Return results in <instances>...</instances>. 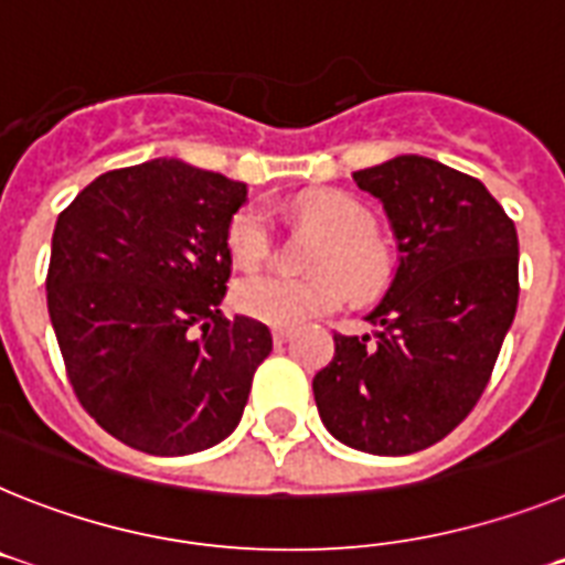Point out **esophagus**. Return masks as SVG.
Here are the masks:
<instances>
[{
    "label": "esophagus",
    "mask_w": 565,
    "mask_h": 565,
    "mask_svg": "<svg viewBox=\"0 0 565 565\" xmlns=\"http://www.w3.org/2000/svg\"><path fill=\"white\" fill-rule=\"evenodd\" d=\"M271 337H274V342H277V345H282V342L291 340L294 331H291V329H274Z\"/></svg>",
    "instance_id": "34e87169"
}]
</instances>
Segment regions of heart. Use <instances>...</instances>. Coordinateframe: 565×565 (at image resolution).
<instances>
[{
    "mask_svg": "<svg viewBox=\"0 0 565 565\" xmlns=\"http://www.w3.org/2000/svg\"><path fill=\"white\" fill-rule=\"evenodd\" d=\"M297 211L331 236L317 265L329 277L297 279L288 274H254L234 286L236 311L277 329H294L340 308L349 288L333 277L334 273H342L356 294L377 291L388 277V257L374 239L377 223L363 202L342 191H315L297 202ZM271 250L274 223L265 205L250 202L236 211L228 225V254L236 268L254 271L271 257Z\"/></svg>",
    "mask_w": 565,
    "mask_h": 565,
    "instance_id": "b5f03b06",
    "label": "heart"
}]
</instances>
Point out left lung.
<instances>
[{"label":"left lung","mask_w":565,"mask_h":565,"mask_svg":"<svg viewBox=\"0 0 565 565\" xmlns=\"http://www.w3.org/2000/svg\"><path fill=\"white\" fill-rule=\"evenodd\" d=\"M383 202L397 271L365 320L374 334H334L315 377L322 426L369 455L399 457L469 417L518 311V231L469 173L403 153L351 173Z\"/></svg>","instance_id":"1"}]
</instances>
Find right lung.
Instances as JSON below:
<instances>
[{
  "label": "right lung",
  "instance_id": "right-lung-1",
  "mask_svg": "<svg viewBox=\"0 0 565 565\" xmlns=\"http://www.w3.org/2000/svg\"><path fill=\"white\" fill-rule=\"evenodd\" d=\"M245 182L182 159L96 177L56 220L47 315L82 408L157 457L223 443L271 331L225 320L228 225Z\"/></svg>",
  "mask_w": 565,
  "mask_h": 565
}]
</instances>
